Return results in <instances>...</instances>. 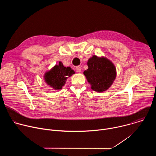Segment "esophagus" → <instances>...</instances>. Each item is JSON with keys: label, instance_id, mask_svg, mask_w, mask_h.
<instances>
[{"label": "esophagus", "instance_id": "esophagus-1", "mask_svg": "<svg viewBox=\"0 0 156 156\" xmlns=\"http://www.w3.org/2000/svg\"><path fill=\"white\" fill-rule=\"evenodd\" d=\"M76 70L78 72H81V66H76Z\"/></svg>", "mask_w": 156, "mask_h": 156}]
</instances>
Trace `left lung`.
I'll return each mask as SVG.
<instances>
[{
  "mask_svg": "<svg viewBox=\"0 0 156 156\" xmlns=\"http://www.w3.org/2000/svg\"><path fill=\"white\" fill-rule=\"evenodd\" d=\"M88 69L84 72L93 90L98 92L106 91L112 84L116 77L114 64L104 57L93 55L87 61Z\"/></svg>",
  "mask_w": 156,
  "mask_h": 156,
  "instance_id": "obj_1",
  "label": "left lung"
}]
</instances>
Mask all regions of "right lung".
Returning a JSON list of instances; mask_svg holds the SVG:
<instances>
[{
  "label": "right lung",
  "mask_w": 156,
  "mask_h": 156,
  "mask_svg": "<svg viewBox=\"0 0 156 156\" xmlns=\"http://www.w3.org/2000/svg\"><path fill=\"white\" fill-rule=\"evenodd\" d=\"M75 73V72L69 66L65 67L61 62L55 65L49 72L45 73L44 80L46 83L55 90H61L64 86L68 77Z\"/></svg>",
  "instance_id": "add662e5"
}]
</instances>
